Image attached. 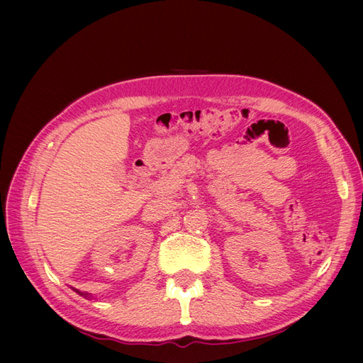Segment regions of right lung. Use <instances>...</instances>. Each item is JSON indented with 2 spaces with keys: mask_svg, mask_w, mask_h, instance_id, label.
Wrapping results in <instances>:
<instances>
[{
  "mask_svg": "<svg viewBox=\"0 0 363 363\" xmlns=\"http://www.w3.org/2000/svg\"><path fill=\"white\" fill-rule=\"evenodd\" d=\"M75 292H79V291H75ZM79 294H80V296H85V297L88 296V294H83V292H79Z\"/></svg>",
  "mask_w": 363,
  "mask_h": 363,
  "instance_id": "obj_1",
  "label": "right lung"
}]
</instances>
